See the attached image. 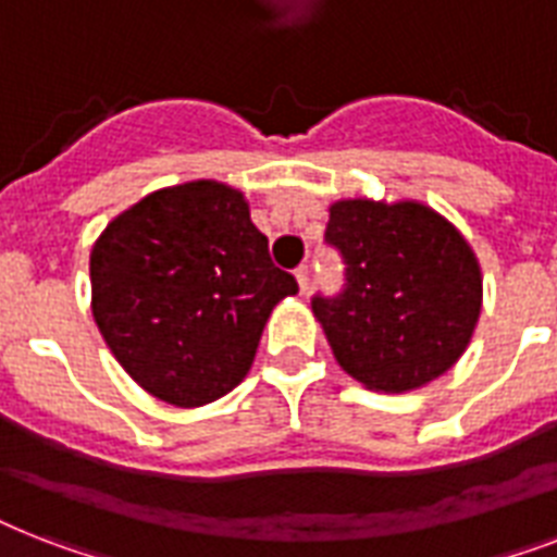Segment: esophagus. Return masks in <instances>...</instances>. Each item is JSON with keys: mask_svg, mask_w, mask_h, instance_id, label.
<instances>
[{"mask_svg": "<svg viewBox=\"0 0 557 557\" xmlns=\"http://www.w3.org/2000/svg\"><path fill=\"white\" fill-rule=\"evenodd\" d=\"M297 277V286H300V292L306 295V288H309V265H300V269L295 271Z\"/></svg>", "mask_w": 557, "mask_h": 557, "instance_id": "1", "label": "esophagus"}]
</instances>
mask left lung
<instances>
[{
	"mask_svg": "<svg viewBox=\"0 0 557 557\" xmlns=\"http://www.w3.org/2000/svg\"><path fill=\"white\" fill-rule=\"evenodd\" d=\"M326 243L347 283L312 297L332 356L375 393L424 387L457 364L483 306V274L471 245L422 201L341 199Z\"/></svg>",
	"mask_w": 557,
	"mask_h": 557,
	"instance_id": "left-lung-1",
	"label": "left lung"
}]
</instances>
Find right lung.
Listing matches in <instances>:
<instances>
[{
	"mask_svg": "<svg viewBox=\"0 0 557 557\" xmlns=\"http://www.w3.org/2000/svg\"><path fill=\"white\" fill-rule=\"evenodd\" d=\"M89 274L91 314L117 364L176 407L231 393L271 309L297 295L243 193L210 178L150 193L112 219Z\"/></svg>",
	"mask_w": 557,
	"mask_h": 557,
	"instance_id": "1",
	"label": "right lung"
}]
</instances>
